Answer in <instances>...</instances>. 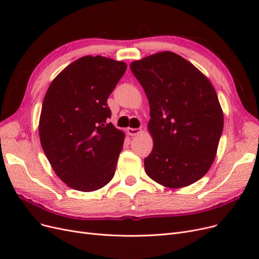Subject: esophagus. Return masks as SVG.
Listing matches in <instances>:
<instances>
[{"label":"esophagus","mask_w":259,"mask_h":259,"mask_svg":"<svg viewBox=\"0 0 259 259\" xmlns=\"http://www.w3.org/2000/svg\"><path fill=\"white\" fill-rule=\"evenodd\" d=\"M126 132L130 136H138L139 134H142L143 133V131L140 128H131V127H128Z\"/></svg>","instance_id":"34e87169"}]
</instances>
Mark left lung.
Here are the masks:
<instances>
[{
  "instance_id": "8db88e82",
  "label": "left lung",
  "mask_w": 259,
  "mask_h": 259,
  "mask_svg": "<svg viewBox=\"0 0 259 259\" xmlns=\"http://www.w3.org/2000/svg\"><path fill=\"white\" fill-rule=\"evenodd\" d=\"M150 106L148 131L153 148L146 174L167 188L198 182L214 162L224 113L207 77L173 52H161L130 65Z\"/></svg>"
}]
</instances>
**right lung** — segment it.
Segmentation results:
<instances>
[{"instance_id": "obj_1", "label": "right lung", "mask_w": 259, "mask_h": 259, "mask_svg": "<svg viewBox=\"0 0 259 259\" xmlns=\"http://www.w3.org/2000/svg\"><path fill=\"white\" fill-rule=\"evenodd\" d=\"M126 64L84 56L55 77L45 94L38 135L56 175L74 190L91 192L114 176L125 134L107 119V99Z\"/></svg>"}]
</instances>
